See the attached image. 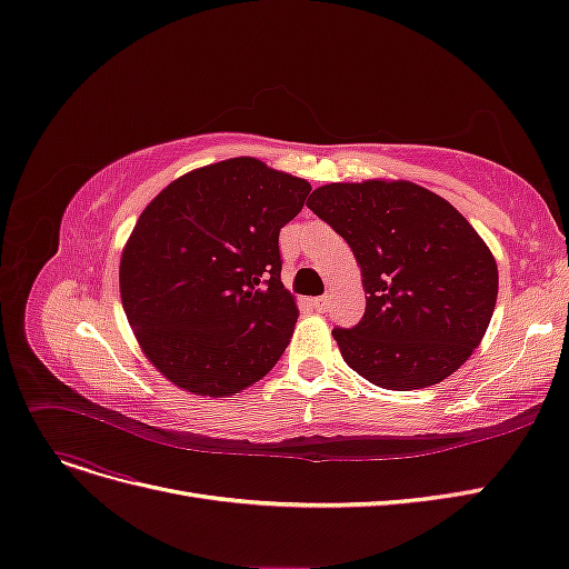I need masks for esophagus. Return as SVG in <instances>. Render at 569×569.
<instances>
[{
	"label": "esophagus",
	"instance_id": "34e87169",
	"mask_svg": "<svg viewBox=\"0 0 569 569\" xmlns=\"http://www.w3.org/2000/svg\"><path fill=\"white\" fill-rule=\"evenodd\" d=\"M312 306H316L320 312H322V310H327V308H329V297H320V299H316V301H312Z\"/></svg>",
	"mask_w": 569,
	"mask_h": 569
}]
</instances>
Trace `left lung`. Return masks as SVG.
Instances as JSON below:
<instances>
[{"label": "left lung", "mask_w": 569, "mask_h": 569, "mask_svg": "<svg viewBox=\"0 0 569 569\" xmlns=\"http://www.w3.org/2000/svg\"><path fill=\"white\" fill-rule=\"evenodd\" d=\"M308 209L352 249L365 318L335 329L346 365L388 390L436 386L480 346L499 293L492 251L461 213L411 181L312 190Z\"/></svg>", "instance_id": "8db88e82"}]
</instances>
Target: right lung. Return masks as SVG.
I'll use <instances>...</instances> for the list:
<instances>
[{
    "label": "right lung",
    "mask_w": 569,
    "mask_h": 569,
    "mask_svg": "<svg viewBox=\"0 0 569 569\" xmlns=\"http://www.w3.org/2000/svg\"><path fill=\"white\" fill-rule=\"evenodd\" d=\"M308 192L299 176L232 158L179 176L143 209L122 249L120 297L173 386L223 398L276 367L299 318L278 238Z\"/></svg>",
    "instance_id": "1"
}]
</instances>
